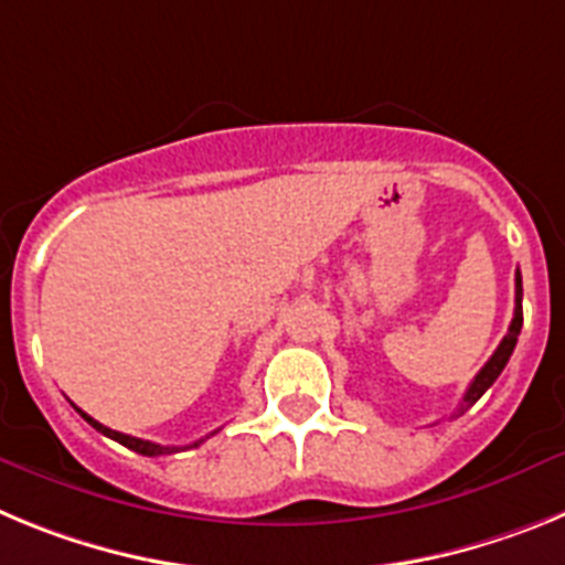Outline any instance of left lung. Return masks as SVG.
Listing matches in <instances>:
<instances>
[{
  "label": "left lung",
  "mask_w": 565,
  "mask_h": 565,
  "mask_svg": "<svg viewBox=\"0 0 565 565\" xmlns=\"http://www.w3.org/2000/svg\"><path fill=\"white\" fill-rule=\"evenodd\" d=\"M523 286H521V271L515 274V317H512V326H509L507 337L501 339V344H498V351L489 356V362L483 364L481 371H478V376L472 379V384L467 387V393H463V402L461 407L456 411V416H461L467 407H472V404L478 402V398L483 396V393L492 387V382H495L498 376H501V371L507 367L509 356H512V351H515L518 344V337H521V326H523Z\"/></svg>",
  "instance_id": "8db88e82"
}]
</instances>
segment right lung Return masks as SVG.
<instances>
[{"instance_id":"1","label":"right lung","mask_w":565,"mask_h":565,"mask_svg":"<svg viewBox=\"0 0 565 565\" xmlns=\"http://www.w3.org/2000/svg\"><path fill=\"white\" fill-rule=\"evenodd\" d=\"M78 411V407H76ZM82 413V418L87 424H93V427H96L98 433H104V436L107 438H113V441H118V444H124V447H129V450L132 452H141V456H169V452H178V447H161V444H152V441H143V438H135V436H127V433H118V430H109V427H104L102 422H96V418L93 416H87V413L84 411H78ZM198 444L201 441H194L192 447H198Z\"/></svg>"}]
</instances>
